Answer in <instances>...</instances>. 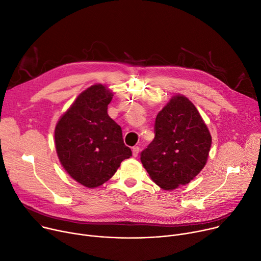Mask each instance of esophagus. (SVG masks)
Masks as SVG:
<instances>
[{
	"mask_svg": "<svg viewBox=\"0 0 261 261\" xmlns=\"http://www.w3.org/2000/svg\"><path fill=\"white\" fill-rule=\"evenodd\" d=\"M138 153H139V148H138V147H133V148H132V155H133L134 157H137Z\"/></svg>",
	"mask_w": 261,
	"mask_h": 261,
	"instance_id": "1",
	"label": "esophagus"
}]
</instances>
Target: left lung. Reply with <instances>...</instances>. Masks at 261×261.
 Returning a JSON list of instances; mask_svg holds the SVG:
<instances>
[{"instance_id":"8db88e82","label":"left lung","mask_w":261,"mask_h":261,"mask_svg":"<svg viewBox=\"0 0 261 261\" xmlns=\"http://www.w3.org/2000/svg\"><path fill=\"white\" fill-rule=\"evenodd\" d=\"M155 137L140 153L151 179L164 191L191 182L205 167L211 135L196 106L174 96L156 116Z\"/></svg>"}]
</instances>
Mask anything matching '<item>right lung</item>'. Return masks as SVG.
<instances>
[{"label": "right lung", "instance_id": "obj_1", "mask_svg": "<svg viewBox=\"0 0 261 261\" xmlns=\"http://www.w3.org/2000/svg\"><path fill=\"white\" fill-rule=\"evenodd\" d=\"M113 92L94 84L81 92L55 128V146L66 173L78 183L98 187L108 181L121 162L132 156L122 128L107 113Z\"/></svg>", "mask_w": 261, "mask_h": 261}]
</instances>
